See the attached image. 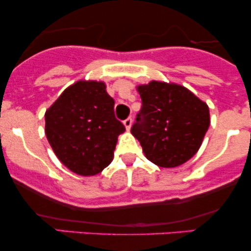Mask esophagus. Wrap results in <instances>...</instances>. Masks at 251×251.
Here are the masks:
<instances>
[{"instance_id":"34e87169","label":"esophagus","mask_w":251,"mask_h":251,"mask_svg":"<svg viewBox=\"0 0 251 251\" xmlns=\"http://www.w3.org/2000/svg\"><path fill=\"white\" fill-rule=\"evenodd\" d=\"M124 125H125L126 129L129 131V128H131V126H132V118H127V119L124 120Z\"/></svg>"}]
</instances>
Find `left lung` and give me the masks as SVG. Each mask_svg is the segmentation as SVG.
<instances>
[{
  "label": "left lung",
  "mask_w": 251,
  "mask_h": 251,
  "mask_svg": "<svg viewBox=\"0 0 251 251\" xmlns=\"http://www.w3.org/2000/svg\"><path fill=\"white\" fill-rule=\"evenodd\" d=\"M142 108L131 127L146 158L160 168L188 162L201 148L210 125L209 107L189 89L151 81L138 87Z\"/></svg>",
  "instance_id": "obj_1"
}]
</instances>
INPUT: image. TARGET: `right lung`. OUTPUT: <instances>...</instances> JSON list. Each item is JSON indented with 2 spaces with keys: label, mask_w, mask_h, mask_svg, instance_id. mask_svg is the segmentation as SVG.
Returning <instances> with one entry per match:
<instances>
[{
  "label": "right lung",
  "mask_w": 251,
  "mask_h": 251,
  "mask_svg": "<svg viewBox=\"0 0 251 251\" xmlns=\"http://www.w3.org/2000/svg\"><path fill=\"white\" fill-rule=\"evenodd\" d=\"M46 135L63 165L81 176L101 172L113 160L125 126L114 116V100L103 82L77 81L45 114Z\"/></svg>",
  "instance_id": "right-lung-1"
}]
</instances>
